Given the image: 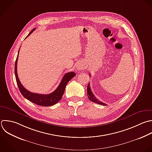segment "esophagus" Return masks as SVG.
I'll use <instances>...</instances> for the list:
<instances>
[{
  "label": "esophagus",
  "instance_id": "obj_1",
  "mask_svg": "<svg viewBox=\"0 0 152 152\" xmlns=\"http://www.w3.org/2000/svg\"><path fill=\"white\" fill-rule=\"evenodd\" d=\"M77 69L79 71H81V70H83V69H84L86 68V66L84 65V64L82 62H79L77 65Z\"/></svg>",
  "mask_w": 152,
  "mask_h": 152
}]
</instances>
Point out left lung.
<instances>
[{
    "label": "left lung",
    "instance_id": "8db88e82",
    "mask_svg": "<svg viewBox=\"0 0 152 152\" xmlns=\"http://www.w3.org/2000/svg\"><path fill=\"white\" fill-rule=\"evenodd\" d=\"M87 96H88V98L93 102H94V103H96L97 104H102V105H104V106H106V104L104 103H102V102L99 101L96 98L95 96L93 94V93H92L91 90V88H90V83H88V86H87Z\"/></svg>",
    "mask_w": 152,
    "mask_h": 152
}]
</instances>
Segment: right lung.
Here are the masks:
<instances>
[{
    "label": "right lung",
    "instance_id": "1",
    "mask_svg": "<svg viewBox=\"0 0 152 152\" xmlns=\"http://www.w3.org/2000/svg\"><path fill=\"white\" fill-rule=\"evenodd\" d=\"M34 28L32 30L28 35L26 37V39L35 30ZM20 51V50H19ZM19 52L17 55V58L15 64V75L16 78V81L20 89V91L22 95L29 101L40 106H50L54 105L56 103H58L62 97V96L64 93L66 86L67 83L74 77L75 76V74L74 72H69L66 73L64 76L63 77L61 83L59 84L58 88L52 93L48 94H42L38 93H34L30 92V91L27 90L24 86L21 84L17 74V61L18 58Z\"/></svg>",
    "mask_w": 152,
    "mask_h": 152
}]
</instances>
